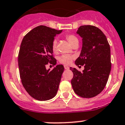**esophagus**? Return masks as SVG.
Listing matches in <instances>:
<instances>
[{"mask_svg": "<svg viewBox=\"0 0 125 125\" xmlns=\"http://www.w3.org/2000/svg\"><path fill=\"white\" fill-rule=\"evenodd\" d=\"M64 69L66 70H68V69H69V67L67 66H64Z\"/></svg>", "mask_w": 125, "mask_h": 125, "instance_id": "obj_1", "label": "esophagus"}]
</instances>
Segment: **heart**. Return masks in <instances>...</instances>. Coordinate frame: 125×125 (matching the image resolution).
Here are the masks:
<instances>
[{"label":"heart","instance_id":"obj_1","mask_svg":"<svg viewBox=\"0 0 125 125\" xmlns=\"http://www.w3.org/2000/svg\"><path fill=\"white\" fill-rule=\"evenodd\" d=\"M66 39L68 41V42L71 44L72 46L76 42H79V40L76 36L73 35H66ZM52 50L54 52L57 51V41L56 40H54L52 44ZM73 59V57L70 55L64 54L59 58V60L60 62L64 64H69L72 62Z\"/></svg>","mask_w":125,"mask_h":125}]
</instances>
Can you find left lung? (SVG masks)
<instances>
[{
  "label": "left lung",
  "instance_id": "8db88e82",
  "mask_svg": "<svg viewBox=\"0 0 125 125\" xmlns=\"http://www.w3.org/2000/svg\"><path fill=\"white\" fill-rule=\"evenodd\" d=\"M82 39V46L75 64L84 66L82 72L70 67L74 76L73 90L77 95L92 98L101 92L111 71L110 48L107 37L97 27L83 25L76 32Z\"/></svg>",
  "mask_w": 125,
  "mask_h": 125
}]
</instances>
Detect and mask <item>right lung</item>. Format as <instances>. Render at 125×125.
Returning <instances> with one entry per match:
<instances>
[{
    "label": "right lung",
    "mask_w": 125,
    "mask_h": 125,
    "mask_svg": "<svg viewBox=\"0 0 125 125\" xmlns=\"http://www.w3.org/2000/svg\"><path fill=\"white\" fill-rule=\"evenodd\" d=\"M62 30L38 26L24 36L20 45L18 62L23 86L35 99L45 101L56 96L64 67L58 64L50 71L48 62L56 65L52 44Z\"/></svg>",
    "instance_id": "add662e5"
}]
</instances>
